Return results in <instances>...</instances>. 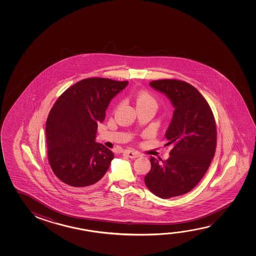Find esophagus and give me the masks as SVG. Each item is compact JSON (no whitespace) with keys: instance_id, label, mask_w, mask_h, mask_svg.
I'll return each instance as SVG.
<instances>
[{"instance_id":"esophagus-1","label":"esophagus","mask_w":256,"mask_h":256,"mask_svg":"<svg viewBox=\"0 0 256 256\" xmlns=\"http://www.w3.org/2000/svg\"><path fill=\"white\" fill-rule=\"evenodd\" d=\"M124 154L126 155L130 159H136L141 156L138 152L133 151V150H126L124 151Z\"/></svg>"}]
</instances>
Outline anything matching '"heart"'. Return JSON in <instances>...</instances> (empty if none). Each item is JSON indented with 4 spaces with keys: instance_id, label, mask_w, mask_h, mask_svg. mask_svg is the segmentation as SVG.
<instances>
[{
    "instance_id": "obj_1",
    "label": "heart",
    "mask_w": 256,
    "mask_h": 256,
    "mask_svg": "<svg viewBox=\"0 0 256 256\" xmlns=\"http://www.w3.org/2000/svg\"><path fill=\"white\" fill-rule=\"evenodd\" d=\"M136 104L138 105L152 104L156 106V101L154 98L151 96L149 94L146 92H141L136 96Z\"/></svg>"
}]
</instances>
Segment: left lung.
I'll use <instances>...</instances> for the list:
<instances>
[{
	"instance_id": "left-lung-1",
	"label": "left lung",
	"mask_w": 256,
	"mask_h": 256,
	"mask_svg": "<svg viewBox=\"0 0 256 256\" xmlns=\"http://www.w3.org/2000/svg\"><path fill=\"white\" fill-rule=\"evenodd\" d=\"M150 86L164 94L174 108L165 133L174 147L165 162L152 157L144 183L154 196L168 199L188 193L204 176L215 154L216 125L208 102L193 86L164 80Z\"/></svg>"
}]
</instances>
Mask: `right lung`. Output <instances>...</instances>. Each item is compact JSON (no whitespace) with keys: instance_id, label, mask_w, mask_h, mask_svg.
I'll return each instance as SVG.
<instances>
[{"instance_id":"obj_1","label":"right lung","mask_w":256,"mask_h":256,"mask_svg":"<svg viewBox=\"0 0 256 256\" xmlns=\"http://www.w3.org/2000/svg\"><path fill=\"white\" fill-rule=\"evenodd\" d=\"M128 81L92 78L73 84L58 98L46 125L50 168L70 188L86 189L102 178L112 152L96 142L110 102Z\"/></svg>"}]
</instances>
